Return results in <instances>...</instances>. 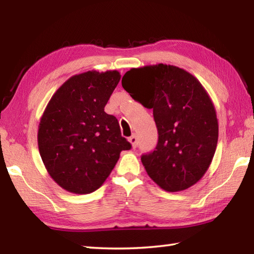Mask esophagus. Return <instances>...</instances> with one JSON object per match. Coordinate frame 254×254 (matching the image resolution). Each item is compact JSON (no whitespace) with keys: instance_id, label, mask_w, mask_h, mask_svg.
<instances>
[{"instance_id":"obj_1","label":"esophagus","mask_w":254,"mask_h":254,"mask_svg":"<svg viewBox=\"0 0 254 254\" xmlns=\"http://www.w3.org/2000/svg\"><path fill=\"white\" fill-rule=\"evenodd\" d=\"M128 142L131 143V145H132V148L134 149V148H136V144H137V139H136V135H131L130 137H128Z\"/></svg>"}]
</instances>
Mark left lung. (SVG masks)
<instances>
[{"mask_svg": "<svg viewBox=\"0 0 254 254\" xmlns=\"http://www.w3.org/2000/svg\"><path fill=\"white\" fill-rule=\"evenodd\" d=\"M122 86L132 98L153 110L158 144L141 157L149 177L169 192L199 182L218 140L216 110L199 80L183 68L158 64L131 68Z\"/></svg>", "mask_w": 254, "mask_h": 254, "instance_id": "1", "label": "left lung"}]
</instances>
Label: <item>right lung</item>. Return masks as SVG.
Masks as SVG:
<instances>
[{
  "label": "right lung",
  "instance_id": "right-lung-1",
  "mask_svg": "<svg viewBox=\"0 0 254 254\" xmlns=\"http://www.w3.org/2000/svg\"><path fill=\"white\" fill-rule=\"evenodd\" d=\"M118 70L71 76L55 92L40 119L38 148L51 178L72 194L100 188L131 144L104 107L117 87Z\"/></svg>",
  "mask_w": 254,
  "mask_h": 254
}]
</instances>
